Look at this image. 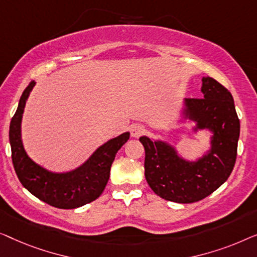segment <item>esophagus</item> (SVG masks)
Instances as JSON below:
<instances>
[{
  "label": "esophagus",
  "instance_id": "34e87169",
  "mask_svg": "<svg viewBox=\"0 0 257 257\" xmlns=\"http://www.w3.org/2000/svg\"><path fill=\"white\" fill-rule=\"evenodd\" d=\"M130 132H132V136L140 137L141 135H143V134L146 133V128L141 124H134Z\"/></svg>",
  "mask_w": 257,
  "mask_h": 257
}]
</instances>
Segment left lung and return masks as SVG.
Instances as JSON below:
<instances>
[{
	"mask_svg": "<svg viewBox=\"0 0 257 257\" xmlns=\"http://www.w3.org/2000/svg\"><path fill=\"white\" fill-rule=\"evenodd\" d=\"M202 97L185 99L186 115L198 129L213 130L212 149L196 163L177 156L164 142L148 137L140 141L146 150L144 175L151 190L165 200L191 204L219 189L228 179L236 161L240 136L238 120L230 92L213 78H202Z\"/></svg>",
	"mask_w": 257,
	"mask_h": 257,
	"instance_id": "8db88e82",
	"label": "left lung"
}]
</instances>
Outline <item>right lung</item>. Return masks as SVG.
<instances>
[{"label": "right lung", "mask_w": 257, "mask_h": 257, "mask_svg": "<svg viewBox=\"0 0 257 257\" xmlns=\"http://www.w3.org/2000/svg\"><path fill=\"white\" fill-rule=\"evenodd\" d=\"M34 86L35 82L31 81L24 89L16 113L10 122L9 141L16 175L29 192L53 207L72 209L92 202L103 192L115 155L129 140L130 134L124 133L108 141L84 165L74 171L67 173L46 171L29 158L21 140L22 115Z\"/></svg>", "instance_id": "obj_1"}]
</instances>
